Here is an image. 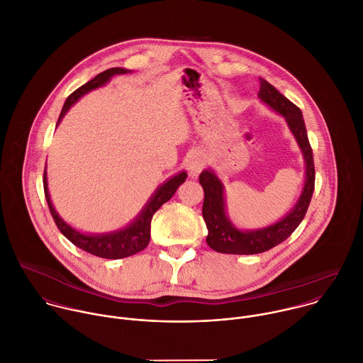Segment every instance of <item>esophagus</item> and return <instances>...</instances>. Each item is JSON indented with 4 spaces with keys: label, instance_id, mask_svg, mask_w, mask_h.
<instances>
[{
    "label": "esophagus",
    "instance_id": "34e87169",
    "mask_svg": "<svg viewBox=\"0 0 363 363\" xmlns=\"http://www.w3.org/2000/svg\"><path fill=\"white\" fill-rule=\"evenodd\" d=\"M186 167L189 171V175L196 177L205 167V157L201 152H194L191 153V157L186 161Z\"/></svg>",
    "mask_w": 363,
    "mask_h": 363
}]
</instances>
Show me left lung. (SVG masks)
<instances>
[{
  "mask_svg": "<svg viewBox=\"0 0 363 363\" xmlns=\"http://www.w3.org/2000/svg\"><path fill=\"white\" fill-rule=\"evenodd\" d=\"M258 97H260V100L264 101L267 106H270L273 111H276L286 119L289 129L294 135L306 164L304 186L298 201L293 206V210L280 221L264 228L242 231L238 230L227 217L224 185L220 181V178L211 169L202 171L199 175V184L203 188L202 217L205 220L206 228H208L206 244L217 252L247 255L264 252L279 245L286 238H289L291 233L303 221L306 211L308 208L310 199H312L313 195V152L308 143L301 111L264 79H260V91H258Z\"/></svg>",
  "mask_w": 363,
  "mask_h": 363,
  "instance_id": "obj_1",
  "label": "left lung"
}]
</instances>
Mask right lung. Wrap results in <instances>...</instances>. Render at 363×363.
I'll use <instances>...</instances> for the list:
<instances>
[{
    "label": "right lung",
    "mask_w": 363,
    "mask_h": 363,
    "mask_svg": "<svg viewBox=\"0 0 363 363\" xmlns=\"http://www.w3.org/2000/svg\"><path fill=\"white\" fill-rule=\"evenodd\" d=\"M128 72L129 70L122 69V67H113V69L105 70V72H101L100 74H97L94 79H91L90 82H87L86 84H83L82 87H79L76 91H73L67 97V100L65 101V106H63L62 113L59 116L57 125L60 123L63 116L69 112V109L74 105V103L83 94L89 93L93 89H97L103 84H106L111 80L112 76L125 74ZM186 177H188L186 172L182 171L178 175L169 178L165 184H162L157 191H155V194L150 196V199L145 205V208L135 218V221H132L129 225H126L122 230H118V231H113V233H105V234H84V233H80V231L74 230L73 227H70L57 214L53 203H51L48 188H47V172H45V169H44L43 184H44V194H45V199H47V203H48L50 213H51V216H53V220H55L57 228L60 230V233L69 241H72L76 247L84 250L86 252H90L93 255L101 257V258H111V260H118V258H125V257L133 255V254L142 251L143 248H146V245L149 244V240H150V221H152L153 214L157 213L167 201H169L174 196L178 186L185 182Z\"/></svg>",
    "instance_id": "1"
}]
</instances>
